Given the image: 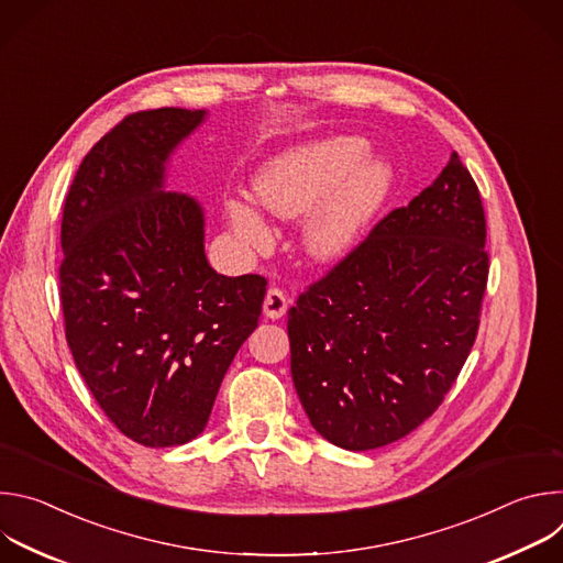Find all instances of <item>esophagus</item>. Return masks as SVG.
<instances>
[{
  "label": "esophagus",
  "instance_id": "obj_1",
  "mask_svg": "<svg viewBox=\"0 0 563 563\" xmlns=\"http://www.w3.org/2000/svg\"><path fill=\"white\" fill-rule=\"evenodd\" d=\"M287 307H289V300H287L285 291L278 289V287H272L267 291V296H265V302H263L265 316L272 318V320H278V318H283L287 313Z\"/></svg>",
  "mask_w": 563,
  "mask_h": 563
}]
</instances>
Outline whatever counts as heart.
<instances>
[{
  "mask_svg": "<svg viewBox=\"0 0 563 563\" xmlns=\"http://www.w3.org/2000/svg\"><path fill=\"white\" fill-rule=\"evenodd\" d=\"M367 151L365 137L334 135L283 151L254 174L252 198L264 211L280 220L305 213L298 240L311 263L347 256L389 198L394 167ZM255 206L227 198L222 207L227 229L250 250H261L269 238Z\"/></svg>",
  "mask_w": 563,
  "mask_h": 563,
  "instance_id": "b5f03b06",
  "label": "heart"
}]
</instances>
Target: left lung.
Returning a JSON list of instances; mask_svg holds the SVG:
<instances>
[{"label":"left lung","mask_w":563,"mask_h":563,"mask_svg":"<svg viewBox=\"0 0 563 563\" xmlns=\"http://www.w3.org/2000/svg\"><path fill=\"white\" fill-rule=\"evenodd\" d=\"M484 247L481 196L452 151L428 189L298 296L287 320L291 378L320 437L374 450L439 408L476 339Z\"/></svg>","instance_id":"1"}]
</instances>
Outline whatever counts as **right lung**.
<instances>
[{
    "instance_id": "obj_1",
    "label": "right lung",
    "mask_w": 563,
    "mask_h": 563,
    "mask_svg": "<svg viewBox=\"0 0 563 563\" xmlns=\"http://www.w3.org/2000/svg\"><path fill=\"white\" fill-rule=\"evenodd\" d=\"M207 115L124 118L87 153L64 205L59 296L73 361L111 423L146 448L202 434L265 300V278L209 265L202 205L167 189L172 155Z\"/></svg>"
}]
</instances>
